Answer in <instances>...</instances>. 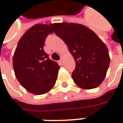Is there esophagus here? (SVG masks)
I'll use <instances>...</instances> for the list:
<instances>
[{"instance_id": "esophagus-1", "label": "esophagus", "mask_w": 123, "mask_h": 123, "mask_svg": "<svg viewBox=\"0 0 123 123\" xmlns=\"http://www.w3.org/2000/svg\"><path fill=\"white\" fill-rule=\"evenodd\" d=\"M58 62H59V64H62V63L63 62V59H62V58H61L60 59V61H58Z\"/></svg>"}]
</instances>
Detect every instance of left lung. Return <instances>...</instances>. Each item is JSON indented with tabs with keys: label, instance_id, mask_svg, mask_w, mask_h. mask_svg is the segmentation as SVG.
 <instances>
[{
	"label": "left lung",
	"instance_id": "1",
	"mask_svg": "<svg viewBox=\"0 0 123 123\" xmlns=\"http://www.w3.org/2000/svg\"><path fill=\"white\" fill-rule=\"evenodd\" d=\"M54 32L68 45L76 68L72 74L79 87L88 90L104 81L110 57L108 49L98 35L85 25L74 23L50 24Z\"/></svg>",
	"mask_w": 123,
	"mask_h": 123
}]
</instances>
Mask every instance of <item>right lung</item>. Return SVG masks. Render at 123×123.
Masks as SVG:
<instances>
[{"label":"right lung","instance_id":"add662e5","mask_svg":"<svg viewBox=\"0 0 123 123\" xmlns=\"http://www.w3.org/2000/svg\"><path fill=\"white\" fill-rule=\"evenodd\" d=\"M53 33L47 24L29 28L18 41L13 55V68L20 84L34 95L48 92L54 86L60 68L44 51L45 39Z\"/></svg>","mask_w":123,"mask_h":123}]
</instances>
